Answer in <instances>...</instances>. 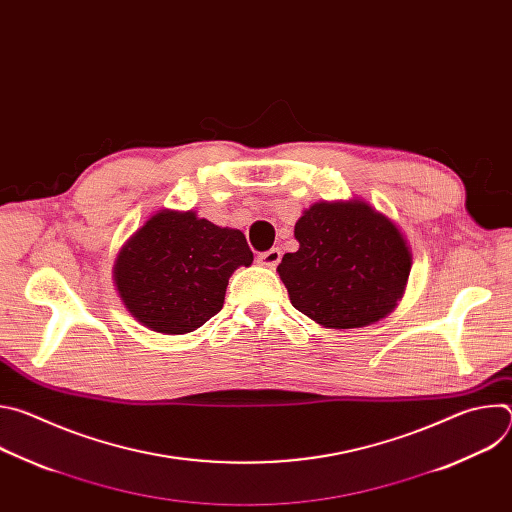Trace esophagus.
<instances>
[{"label": "esophagus", "mask_w": 512, "mask_h": 512, "mask_svg": "<svg viewBox=\"0 0 512 512\" xmlns=\"http://www.w3.org/2000/svg\"><path fill=\"white\" fill-rule=\"evenodd\" d=\"M281 261V251L279 249H269L265 253H259L257 263L263 267H275Z\"/></svg>", "instance_id": "obj_1"}]
</instances>
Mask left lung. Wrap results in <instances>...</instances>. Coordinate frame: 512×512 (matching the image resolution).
<instances>
[{
	"instance_id": "left-lung-1",
	"label": "left lung",
	"mask_w": 512,
	"mask_h": 512,
	"mask_svg": "<svg viewBox=\"0 0 512 512\" xmlns=\"http://www.w3.org/2000/svg\"><path fill=\"white\" fill-rule=\"evenodd\" d=\"M300 243L277 273L296 310L334 330L362 328L391 314L411 271L397 225L369 202H316L296 223Z\"/></svg>"
}]
</instances>
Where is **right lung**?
<instances>
[{
	"label": "right lung",
	"instance_id": "add662e5",
	"mask_svg": "<svg viewBox=\"0 0 512 512\" xmlns=\"http://www.w3.org/2000/svg\"><path fill=\"white\" fill-rule=\"evenodd\" d=\"M253 253L239 229L194 210H160L121 247L113 279L127 312L145 328L186 334L221 312L229 277Z\"/></svg>",
	"mask_w": 512,
	"mask_h": 512
}]
</instances>
